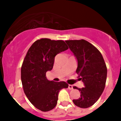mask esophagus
Returning a JSON list of instances; mask_svg holds the SVG:
<instances>
[{
	"label": "esophagus",
	"mask_w": 121,
	"mask_h": 121,
	"mask_svg": "<svg viewBox=\"0 0 121 121\" xmlns=\"http://www.w3.org/2000/svg\"><path fill=\"white\" fill-rule=\"evenodd\" d=\"M68 88L70 90H72L73 89V86H72V85H68Z\"/></svg>",
	"instance_id": "1"
}]
</instances>
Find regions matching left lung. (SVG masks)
Listing matches in <instances>:
<instances>
[{"label":"left lung","mask_w":121,"mask_h":121,"mask_svg":"<svg viewBox=\"0 0 121 121\" xmlns=\"http://www.w3.org/2000/svg\"><path fill=\"white\" fill-rule=\"evenodd\" d=\"M77 58L76 70L84 83L82 88L73 86L80 92V97L73 100L80 108H88L97 101L102 94L107 78V66L102 55L97 48L84 39L65 41Z\"/></svg>","instance_id":"left-lung-1"}]
</instances>
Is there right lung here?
Listing matches in <instances>:
<instances>
[{
  "mask_svg": "<svg viewBox=\"0 0 121 121\" xmlns=\"http://www.w3.org/2000/svg\"><path fill=\"white\" fill-rule=\"evenodd\" d=\"M68 49L64 41L42 38L31 45L24 59L21 66L24 92L31 103L43 112L54 109L59 92L68 87L65 82L49 81L46 77V72L53 68L55 56Z\"/></svg>",
  "mask_w": 121,
  "mask_h": 121,
  "instance_id": "right-lung-1",
  "label": "right lung"
}]
</instances>
